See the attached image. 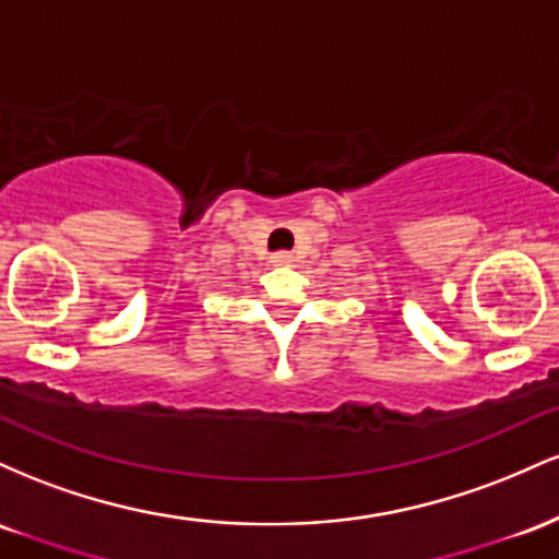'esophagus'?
Returning a JSON list of instances; mask_svg holds the SVG:
<instances>
[{
	"instance_id": "1",
	"label": "esophagus",
	"mask_w": 559,
	"mask_h": 559,
	"mask_svg": "<svg viewBox=\"0 0 559 559\" xmlns=\"http://www.w3.org/2000/svg\"><path fill=\"white\" fill-rule=\"evenodd\" d=\"M271 262H273V265H292L294 254L292 252H273Z\"/></svg>"
}]
</instances>
